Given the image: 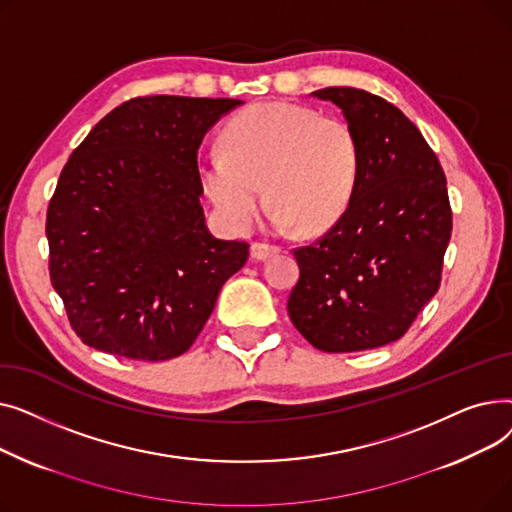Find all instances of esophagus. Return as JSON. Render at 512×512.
I'll list each match as a JSON object with an SVG mask.
<instances>
[{"mask_svg":"<svg viewBox=\"0 0 512 512\" xmlns=\"http://www.w3.org/2000/svg\"><path fill=\"white\" fill-rule=\"evenodd\" d=\"M282 249L278 245H270V242H253L251 245V257L257 261H263L272 255H278Z\"/></svg>","mask_w":512,"mask_h":512,"instance_id":"esophagus-1","label":"esophagus"}]
</instances>
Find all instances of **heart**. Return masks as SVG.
Returning a JSON list of instances; mask_svg holds the SVG:
<instances>
[{"instance_id": "obj_1", "label": "heart", "mask_w": 512, "mask_h": 512, "mask_svg": "<svg viewBox=\"0 0 512 512\" xmlns=\"http://www.w3.org/2000/svg\"><path fill=\"white\" fill-rule=\"evenodd\" d=\"M222 151L199 164V178L224 224L245 234L267 201L280 230L328 232L348 209L361 172L353 126L311 107L261 103L232 118ZM266 193H262V186Z\"/></svg>"}]
</instances>
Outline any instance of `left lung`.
Segmentation results:
<instances>
[{"label":"left lung","instance_id":"8db88e82","mask_svg":"<svg viewBox=\"0 0 512 512\" xmlns=\"http://www.w3.org/2000/svg\"><path fill=\"white\" fill-rule=\"evenodd\" d=\"M313 95L336 103L357 132L361 172L342 218L292 249L301 274L288 315L319 351H369L405 336L440 288L452 232L446 176L396 105L353 87Z\"/></svg>","mask_w":512,"mask_h":512}]
</instances>
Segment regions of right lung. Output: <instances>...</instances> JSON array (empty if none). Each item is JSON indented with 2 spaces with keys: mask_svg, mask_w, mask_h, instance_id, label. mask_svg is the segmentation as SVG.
I'll return each mask as SVG.
<instances>
[{
  "mask_svg": "<svg viewBox=\"0 0 512 512\" xmlns=\"http://www.w3.org/2000/svg\"><path fill=\"white\" fill-rule=\"evenodd\" d=\"M240 101H124L80 143L47 207L49 278L76 336L97 351L168 361L193 346L249 242L205 226L197 153Z\"/></svg>",
  "mask_w": 512,
  "mask_h": 512,
  "instance_id": "1",
  "label": "right lung"
}]
</instances>
